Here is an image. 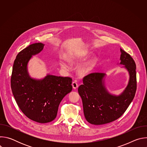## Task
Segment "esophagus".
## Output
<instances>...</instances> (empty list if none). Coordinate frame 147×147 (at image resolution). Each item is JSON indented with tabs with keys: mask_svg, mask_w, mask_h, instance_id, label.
<instances>
[{
	"mask_svg": "<svg viewBox=\"0 0 147 147\" xmlns=\"http://www.w3.org/2000/svg\"><path fill=\"white\" fill-rule=\"evenodd\" d=\"M72 87H73V89H74V90H76V89H77L78 88V86L76 81H74V82H72Z\"/></svg>",
	"mask_w": 147,
	"mask_h": 147,
	"instance_id": "34e87169",
	"label": "esophagus"
}]
</instances>
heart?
<instances>
[{
	"label": "heart",
	"instance_id": "1",
	"mask_svg": "<svg viewBox=\"0 0 147 147\" xmlns=\"http://www.w3.org/2000/svg\"><path fill=\"white\" fill-rule=\"evenodd\" d=\"M81 59V57H74L71 58V60L73 61V60H75L76 59ZM95 60H96V57L95 56L92 57L88 63H86L84 65H83L82 66H81L79 68L78 73L81 74H86L87 72H88L90 70L91 66L93 65V64L94 63V62L95 61ZM60 65L62 68H63V69H66L67 68L66 65L65 63L63 61H61L60 62Z\"/></svg>",
	"mask_w": 147,
	"mask_h": 147
}]
</instances>
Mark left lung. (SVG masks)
<instances>
[{
    "label": "left lung",
    "instance_id": "8db88e82",
    "mask_svg": "<svg viewBox=\"0 0 147 147\" xmlns=\"http://www.w3.org/2000/svg\"><path fill=\"white\" fill-rule=\"evenodd\" d=\"M120 65L129 74L127 87L119 95L111 94L105 84L106 74L94 73L83 78L78 89L88 122L94 125L111 123L119 119L132 102L137 89L136 65L131 56L120 49Z\"/></svg>",
    "mask_w": 147,
    "mask_h": 147
}]
</instances>
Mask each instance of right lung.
Masks as SVG:
<instances>
[{
    "label": "right lung",
    "mask_w": 147,
    "mask_h": 147,
    "mask_svg": "<svg viewBox=\"0 0 147 147\" xmlns=\"http://www.w3.org/2000/svg\"><path fill=\"white\" fill-rule=\"evenodd\" d=\"M44 44L35 43L18 53L14 61L11 88L18 107L31 120L40 123L53 121L59 104L72 90V79L48 74L44 78L30 77L28 63L32 56L43 50Z\"/></svg>",
    "instance_id": "add662e5"
}]
</instances>
